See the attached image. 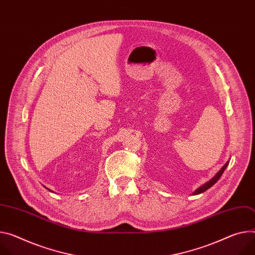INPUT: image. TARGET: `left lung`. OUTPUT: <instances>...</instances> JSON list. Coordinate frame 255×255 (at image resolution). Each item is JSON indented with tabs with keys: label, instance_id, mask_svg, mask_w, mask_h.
Wrapping results in <instances>:
<instances>
[{
	"label": "left lung",
	"instance_id": "1",
	"mask_svg": "<svg viewBox=\"0 0 255 255\" xmlns=\"http://www.w3.org/2000/svg\"><path fill=\"white\" fill-rule=\"evenodd\" d=\"M229 165V161H227L226 163V165L217 173V175L212 179V180H210L208 181L207 183H205V184H203L202 186H200L198 189H196L194 192H193V194L194 195H196V194H199V193H202V192H204V191H206L207 189H210L214 184H216L217 182H218V180L221 178V176L223 175V173H224V171L226 170V168H227V166Z\"/></svg>",
	"mask_w": 255,
	"mask_h": 255
}]
</instances>
